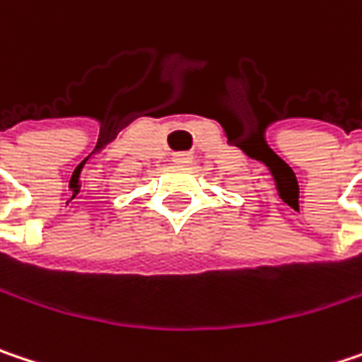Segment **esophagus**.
<instances>
[{"label":"esophagus","instance_id":"1","mask_svg":"<svg viewBox=\"0 0 362 362\" xmlns=\"http://www.w3.org/2000/svg\"><path fill=\"white\" fill-rule=\"evenodd\" d=\"M172 159H174L176 163L184 165V163H190V161H192V155H190V153H174Z\"/></svg>","mask_w":362,"mask_h":362}]
</instances>
